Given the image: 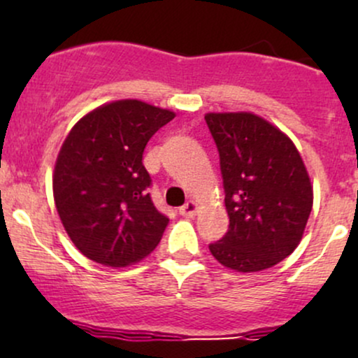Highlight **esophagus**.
<instances>
[{
	"mask_svg": "<svg viewBox=\"0 0 358 358\" xmlns=\"http://www.w3.org/2000/svg\"><path fill=\"white\" fill-rule=\"evenodd\" d=\"M196 212H199V205L193 202V200L185 203L183 207H180V215L183 217H195Z\"/></svg>",
	"mask_w": 358,
	"mask_h": 358,
	"instance_id": "esophagus-1",
	"label": "esophagus"
}]
</instances>
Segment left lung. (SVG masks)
I'll return each mask as SVG.
<instances>
[{"mask_svg":"<svg viewBox=\"0 0 358 358\" xmlns=\"http://www.w3.org/2000/svg\"><path fill=\"white\" fill-rule=\"evenodd\" d=\"M224 180L229 231L208 245L225 268L256 273L298 248L313 207V187L296 146L250 113H208Z\"/></svg>","mask_w":358,"mask_h":358,"instance_id":"8db88e82","label":"left lung"}]
</instances>
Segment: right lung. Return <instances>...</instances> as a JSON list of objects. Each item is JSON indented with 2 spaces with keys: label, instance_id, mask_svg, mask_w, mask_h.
<instances>
[{
  "label": "right lung",
  "instance_id": "add662e5",
  "mask_svg": "<svg viewBox=\"0 0 358 358\" xmlns=\"http://www.w3.org/2000/svg\"><path fill=\"white\" fill-rule=\"evenodd\" d=\"M175 113L136 99L104 104L72 127L53 171V199L71 241L113 268L141 261L162 241L168 217L155 207L143 153Z\"/></svg>",
  "mask_w": 358,
  "mask_h": 358
}]
</instances>
